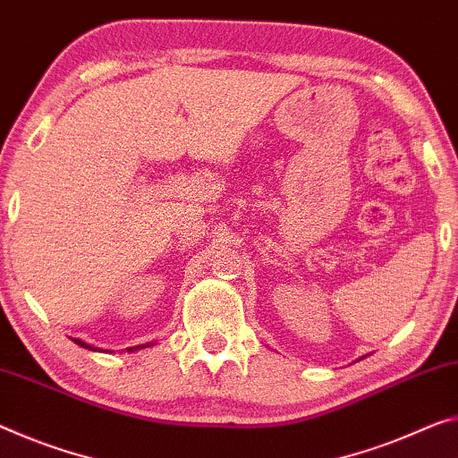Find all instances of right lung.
<instances>
[{"label": "right lung", "instance_id": "1", "mask_svg": "<svg viewBox=\"0 0 458 458\" xmlns=\"http://www.w3.org/2000/svg\"><path fill=\"white\" fill-rule=\"evenodd\" d=\"M72 343L79 344V346H83V348H89V351H99V348L91 346V344H87V343H83V340H79V338H72ZM148 346H150V343H148V344H138V346H130V348H126V351H128V352H134V351H142V348H148ZM106 352H110V351H106Z\"/></svg>", "mask_w": 458, "mask_h": 458}]
</instances>
